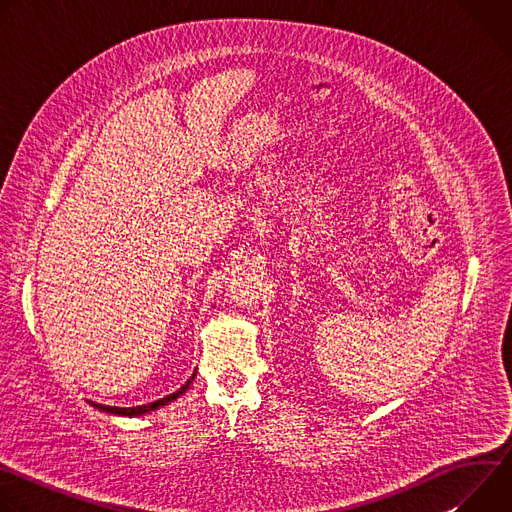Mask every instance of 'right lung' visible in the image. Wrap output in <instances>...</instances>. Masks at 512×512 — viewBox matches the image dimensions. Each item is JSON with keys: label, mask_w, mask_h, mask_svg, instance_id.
Instances as JSON below:
<instances>
[{"label": "right lung", "mask_w": 512, "mask_h": 512, "mask_svg": "<svg viewBox=\"0 0 512 512\" xmlns=\"http://www.w3.org/2000/svg\"><path fill=\"white\" fill-rule=\"evenodd\" d=\"M194 377H196V375H192V377L186 381V385H182L176 393H172V395H168V397H164V399H160V401H154V403H150V405H139V407H109V405H99V403H93V401H91V405L97 407V409H101V411H105V413H113V415H121V417H141V415H148V413H152V411H156V409H160V407H166V405H170L172 401H176L178 397H182V395L188 391V387H190V383H192Z\"/></svg>", "instance_id": "add662e5"}]
</instances>
